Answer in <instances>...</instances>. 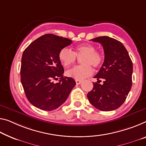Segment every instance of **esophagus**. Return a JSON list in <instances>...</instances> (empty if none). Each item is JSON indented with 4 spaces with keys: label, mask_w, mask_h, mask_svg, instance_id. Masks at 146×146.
Returning <instances> with one entry per match:
<instances>
[{
    "label": "esophagus",
    "mask_w": 146,
    "mask_h": 146,
    "mask_svg": "<svg viewBox=\"0 0 146 146\" xmlns=\"http://www.w3.org/2000/svg\"><path fill=\"white\" fill-rule=\"evenodd\" d=\"M82 82V80H76V84L77 85H79V84H80Z\"/></svg>",
    "instance_id": "obj_1"
}]
</instances>
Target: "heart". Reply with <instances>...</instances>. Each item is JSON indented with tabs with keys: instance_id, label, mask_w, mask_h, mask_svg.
<instances>
[{
	"instance_id": "b5f03b06",
	"label": "heart",
	"mask_w": 146,
	"mask_h": 146,
	"mask_svg": "<svg viewBox=\"0 0 146 146\" xmlns=\"http://www.w3.org/2000/svg\"><path fill=\"white\" fill-rule=\"evenodd\" d=\"M96 48L90 44H82L76 46L74 52L68 48L60 50L59 59L63 66L69 67L76 62L77 57L81 58L82 65L76 66L66 72L68 77L75 80H84L93 74V68H99L103 61L102 55L95 51Z\"/></svg>"
}]
</instances>
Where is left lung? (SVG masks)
<instances>
[{"label": "left lung", "mask_w": 146, "mask_h": 146, "mask_svg": "<svg viewBox=\"0 0 146 146\" xmlns=\"http://www.w3.org/2000/svg\"><path fill=\"white\" fill-rule=\"evenodd\" d=\"M101 44L104 61L94 76L93 88L87 94L91 104L101 111H112L124 103L132 87L133 62L123 44L118 40L104 36L91 39ZM104 80L102 85L99 82Z\"/></svg>", "instance_id": "obj_1"}]
</instances>
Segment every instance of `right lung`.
Wrapping results in <instances>:
<instances>
[{"label": "right lung", "mask_w": 146, "mask_h": 146, "mask_svg": "<svg viewBox=\"0 0 146 146\" xmlns=\"http://www.w3.org/2000/svg\"><path fill=\"white\" fill-rule=\"evenodd\" d=\"M71 44L70 39L47 34L23 51L21 82L28 100L38 108L45 111L57 109L76 86L73 78L63 77L64 68L59 59L60 50ZM58 79L59 82H53Z\"/></svg>", "instance_id": "obj_1"}]
</instances>
